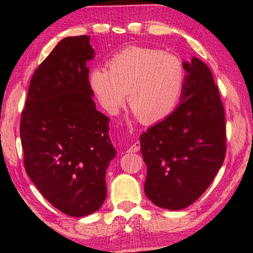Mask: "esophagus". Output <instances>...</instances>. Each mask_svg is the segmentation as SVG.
Returning <instances> with one entry per match:
<instances>
[{
	"label": "esophagus",
	"mask_w": 253,
	"mask_h": 253,
	"mask_svg": "<svg viewBox=\"0 0 253 253\" xmlns=\"http://www.w3.org/2000/svg\"><path fill=\"white\" fill-rule=\"evenodd\" d=\"M139 150H140V143H139V140H136V141H134V143L129 147V150H127V152H131V153H134V152H138Z\"/></svg>",
	"instance_id": "1"
}]
</instances>
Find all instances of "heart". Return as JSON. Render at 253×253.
<instances>
[{
	"instance_id": "b5f03b06",
	"label": "heart",
	"mask_w": 253,
	"mask_h": 253,
	"mask_svg": "<svg viewBox=\"0 0 253 253\" xmlns=\"http://www.w3.org/2000/svg\"><path fill=\"white\" fill-rule=\"evenodd\" d=\"M185 82L182 61L157 48L129 47L114 55L108 70L93 69L89 84L103 109L119 113L126 98L144 123H157L177 106Z\"/></svg>"
}]
</instances>
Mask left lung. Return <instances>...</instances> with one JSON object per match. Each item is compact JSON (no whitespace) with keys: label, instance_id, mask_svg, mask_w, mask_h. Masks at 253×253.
I'll return each mask as SVG.
<instances>
[{"label":"left lung","instance_id":"1","mask_svg":"<svg viewBox=\"0 0 253 253\" xmlns=\"http://www.w3.org/2000/svg\"><path fill=\"white\" fill-rule=\"evenodd\" d=\"M183 65L188 72L183 101L140 136L145 193L172 211L185 209L206 191L227 151L224 109L212 72L197 57Z\"/></svg>","mask_w":253,"mask_h":253}]
</instances>
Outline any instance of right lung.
I'll list each match as a JSON object with an SVG mask.
<instances>
[{"label": "right lung", "instance_id": "right-lung-1", "mask_svg": "<svg viewBox=\"0 0 253 253\" xmlns=\"http://www.w3.org/2000/svg\"><path fill=\"white\" fill-rule=\"evenodd\" d=\"M93 55L87 36L61 40L34 71L20 117L27 175L51 205L76 217L101 207L116 154L109 119L92 99L86 61Z\"/></svg>", "mask_w": 253, "mask_h": 253}]
</instances>
